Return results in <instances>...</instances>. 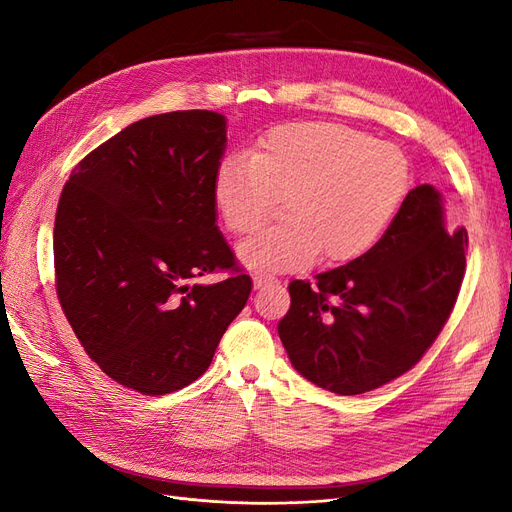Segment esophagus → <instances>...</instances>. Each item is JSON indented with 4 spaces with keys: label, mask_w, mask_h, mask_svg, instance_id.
Returning a JSON list of instances; mask_svg holds the SVG:
<instances>
[{
    "label": "esophagus",
    "mask_w": 512,
    "mask_h": 512,
    "mask_svg": "<svg viewBox=\"0 0 512 512\" xmlns=\"http://www.w3.org/2000/svg\"><path fill=\"white\" fill-rule=\"evenodd\" d=\"M269 284H275L273 277H267V275H254V288H256V290L265 288V286H269Z\"/></svg>",
    "instance_id": "obj_1"
}]
</instances>
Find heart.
<instances>
[{
  "instance_id": "obj_1",
  "label": "heart",
  "mask_w": 512,
  "mask_h": 512,
  "mask_svg": "<svg viewBox=\"0 0 512 512\" xmlns=\"http://www.w3.org/2000/svg\"><path fill=\"white\" fill-rule=\"evenodd\" d=\"M399 147L342 123L297 121L271 130L256 153H230L215 170L213 196L224 224L250 232L277 198L284 224L237 247L256 273L342 265L363 256L389 228L408 188Z\"/></svg>"
}]
</instances>
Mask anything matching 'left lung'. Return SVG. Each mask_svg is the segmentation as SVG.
I'll return each instance as SVG.
<instances>
[{"label":"left lung","mask_w":512,"mask_h":512,"mask_svg":"<svg viewBox=\"0 0 512 512\" xmlns=\"http://www.w3.org/2000/svg\"><path fill=\"white\" fill-rule=\"evenodd\" d=\"M466 247V228L446 226L442 194L416 185L371 250L314 282H290L277 333L292 367L337 395H361L406 374L451 314Z\"/></svg>","instance_id":"left-lung-1"}]
</instances>
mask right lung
<instances>
[{
	"mask_svg": "<svg viewBox=\"0 0 512 512\" xmlns=\"http://www.w3.org/2000/svg\"><path fill=\"white\" fill-rule=\"evenodd\" d=\"M224 115L175 111L132 123L72 170L53 232L57 297L104 374L143 395L207 371L252 292L218 228ZM230 268L218 285L194 276Z\"/></svg>",
	"mask_w": 512,
	"mask_h": 512,
	"instance_id": "obj_1",
	"label": "right lung"
}]
</instances>
